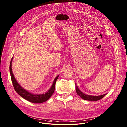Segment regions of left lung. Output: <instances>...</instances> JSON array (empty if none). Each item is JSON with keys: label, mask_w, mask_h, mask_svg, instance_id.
Here are the masks:
<instances>
[{"label": "left lung", "mask_w": 127, "mask_h": 127, "mask_svg": "<svg viewBox=\"0 0 127 127\" xmlns=\"http://www.w3.org/2000/svg\"><path fill=\"white\" fill-rule=\"evenodd\" d=\"M75 89H76V92H77V94L80 96V97L86 100H90V101H97L98 100H99L100 99L103 98L107 94H105L104 95H101L99 96H92V95H86L85 94H84L82 92L78 87L77 86V84H75Z\"/></svg>", "instance_id": "obj_1"}]
</instances>
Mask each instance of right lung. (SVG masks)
Returning a JSON list of instances; mask_svg holds the SVG:
<instances>
[{"label": "right lung", "instance_id": "right-lung-1", "mask_svg": "<svg viewBox=\"0 0 127 127\" xmlns=\"http://www.w3.org/2000/svg\"><path fill=\"white\" fill-rule=\"evenodd\" d=\"M13 57H12L10 62V72L11 74V80H12L13 85L16 92L18 93L19 95H20L22 98L32 103L39 104V103H43L47 101L50 97L52 96V95L54 94V92L55 89L56 82L59 77V75H58L56 77V78L55 79L53 82V83L52 84L51 87H50V89L48 90V91L46 92L45 94H33L32 93L30 92L29 91H27V90H25L23 87H22L20 86V85H19V84H18L17 81L15 79L14 75L12 72V62L13 60Z\"/></svg>", "mask_w": 127, "mask_h": 127}]
</instances>
